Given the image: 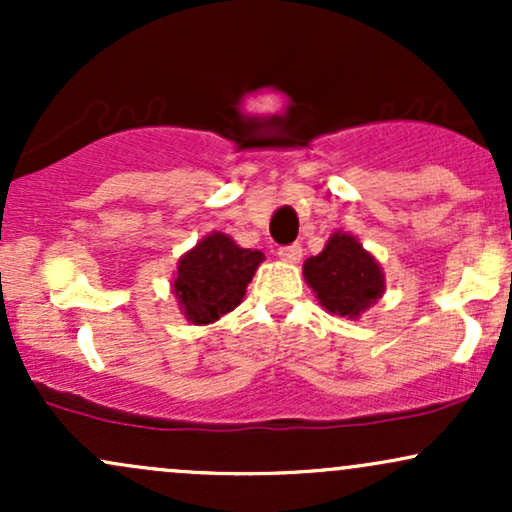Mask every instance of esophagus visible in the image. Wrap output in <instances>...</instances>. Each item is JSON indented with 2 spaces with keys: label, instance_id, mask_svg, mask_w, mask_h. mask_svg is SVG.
I'll list each match as a JSON object with an SVG mask.
<instances>
[{
  "label": "esophagus",
  "instance_id": "obj_1",
  "mask_svg": "<svg viewBox=\"0 0 512 512\" xmlns=\"http://www.w3.org/2000/svg\"><path fill=\"white\" fill-rule=\"evenodd\" d=\"M276 255H279L284 262H298V260H301V255H303V248L298 243L284 245V248H279Z\"/></svg>",
  "mask_w": 512,
  "mask_h": 512
}]
</instances>
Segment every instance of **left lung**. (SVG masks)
<instances>
[{
	"instance_id": "left-lung-1",
	"label": "left lung",
	"mask_w": 512,
	"mask_h": 512,
	"mask_svg": "<svg viewBox=\"0 0 512 512\" xmlns=\"http://www.w3.org/2000/svg\"><path fill=\"white\" fill-rule=\"evenodd\" d=\"M303 276L327 313L356 320L385 291L380 264L356 236L334 231L320 255L303 264Z\"/></svg>"
}]
</instances>
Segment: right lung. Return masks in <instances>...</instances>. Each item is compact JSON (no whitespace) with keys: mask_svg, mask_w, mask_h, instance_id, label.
Masks as SVG:
<instances>
[{"mask_svg":"<svg viewBox=\"0 0 512 512\" xmlns=\"http://www.w3.org/2000/svg\"><path fill=\"white\" fill-rule=\"evenodd\" d=\"M264 260L260 250L240 248L226 233L204 236L180 257L173 293L192 325H209L243 301L245 289Z\"/></svg>","mask_w":512,"mask_h":512,"instance_id":"obj_1","label":"right lung"}]
</instances>
